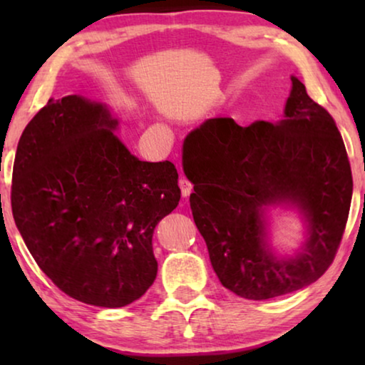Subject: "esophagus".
I'll return each instance as SVG.
<instances>
[{
    "mask_svg": "<svg viewBox=\"0 0 365 365\" xmlns=\"http://www.w3.org/2000/svg\"><path fill=\"white\" fill-rule=\"evenodd\" d=\"M178 187H180V190H182V196L183 197L190 196L191 191H193V183H191L190 180H187V178H185V177H182L180 180H178Z\"/></svg>",
    "mask_w": 365,
    "mask_h": 365,
    "instance_id": "34e87169",
    "label": "esophagus"
}]
</instances>
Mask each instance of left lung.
I'll return each instance as SVG.
<instances>
[{"mask_svg":"<svg viewBox=\"0 0 365 365\" xmlns=\"http://www.w3.org/2000/svg\"><path fill=\"white\" fill-rule=\"evenodd\" d=\"M279 122L242 127L232 117L202 122L185 138L190 206L222 285L246 299H270L316 282L335 259L348 220L353 175L333 117L301 80ZM294 207L307 240L293 255L268 242L267 209Z\"/></svg>","mask_w":365,"mask_h":365,"instance_id":"obj_1","label":"left lung"}]
</instances>
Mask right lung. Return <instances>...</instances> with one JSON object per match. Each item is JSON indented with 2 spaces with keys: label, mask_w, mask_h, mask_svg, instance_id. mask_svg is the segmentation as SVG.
Instances as JSON below:
<instances>
[{
  "label": "right lung",
  "mask_w": 365,
  "mask_h": 365,
  "mask_svg": "<svg viewBox=\"0 0 365 365\" xmlns=\"http://www.w3.org/2000/svg\"><path fill=\"white\" fill-rule=\"evenodd\" d=\"M106 104L49 100L22 132L14 222L38 267L85 304L123 307L153 285V233L180 201L175 165L127 150Z\"/></svg>",
  "instance_id": "obj_1"
}]
</instances>
